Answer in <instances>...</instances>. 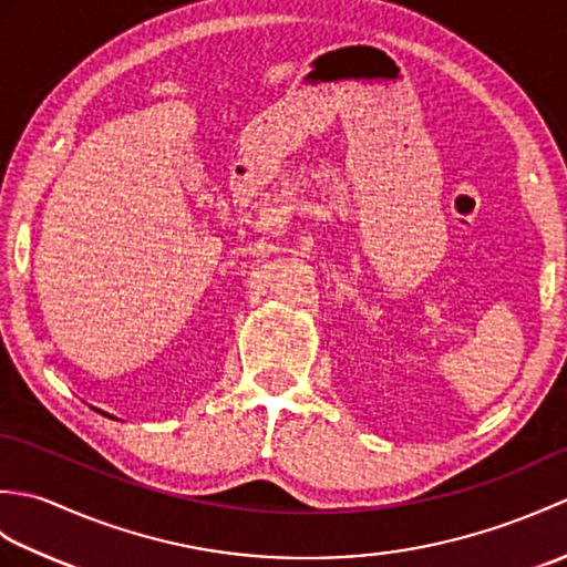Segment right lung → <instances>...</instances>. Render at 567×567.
Instances as JSON below:
<instances>
[{
    "mask_svg": "<svg viewBox=\"0 0 567 567\" xmlns=\"http://www.w3.org/2000/svg\"><path fill=\"white\" fill-rule=\"evenodd\" d=\"M97 412H100V409H97ZM100 414H104V412H100ZM104 416H110V414H104ZM110 419H114V416H110Z\"/></svg>",
    "mask_w": 567,
    "mask_h": 567,
    "instance_id": "add662e5",
    "label": "right lung"
}]
</instances>
